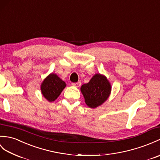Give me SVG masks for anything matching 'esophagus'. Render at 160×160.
Segmentation results:
<instances>
[{
	"instance_id": "1",
	"label": "esophagus",
	"mask_w": 160,
	"mask_h": 160,
	"mask_svg": "<svg viewBox=\"0 0 160 160\" xmlns=\"http://www.w3.org/2000/svg\"><path fill=\"white\" fill-rule=\"evenodd\" d=\"M72 86H73V87H79L80 86V84H81V82H73V83H72Z\"/></svg>"
}]
</instances>
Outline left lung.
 <instances>
[{
    "mask_svg": "<svg viewBox=\"0 0 160 160\" xmlns=\"http://www.w3.org/2000/svg\"><path fill=\"white\" fill-rule=\"evenodd\" d=\"M80 89L87 105L91 108H95L102 105L108 98L111 86L104 76L98 73L92 78L88 83L83 84Z\"/></svg>",
    "mask_w": 160,
    "mask_h": 160,
    "instance_id": "left-lung-1",
    "label": "left lung"
}]
</instances>
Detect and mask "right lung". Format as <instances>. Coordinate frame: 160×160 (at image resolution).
<instances>
[{
  "label": "right lung",
  "mask_w": 160,
  "mask_h": 160,
  "mask_svg": "<svg viewBox=\"0 0 160 160\" xmlns=\"http://www.w3.org/2000/svg\"><path fill=\"white\" fill-rule=\"evenodd\" d=\"M65 87L66 84L64 81L55 73H51L43 80L41 90L48 101L54 102L60 95Z\"/></svg>",
  "instance_id": "add662e5"
}]
</instances>
